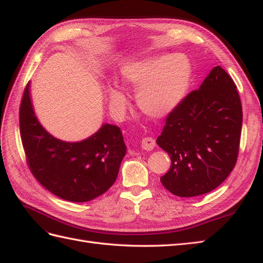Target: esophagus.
Masks as SVG:
<instances>
[{
    "label": "esophagus",
    "mask_w": 263,
    "mask_h": 263,
    "mask_svg": "<svg viewBox=\"0 0 263 263\" xmlns=\"http://www.w3.org/2000/svg\"><path fill=\"white\" fill-rule=\"evenodd\" d=\"M141 146H142V149L145 150V151L154 150V148L156 146L155 139L149 138V137L148 138H143L142 141H141Z\"/></svg>",
    "instance_id": "34e87169"
}]
</instances>
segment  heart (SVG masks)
I'll return each mask as SVG.
<instances>
[{
    "instance_id": "1",
    "label": "heart",
    "mask_w": 263,
    "mask_h": 263,
    "mask_svg": "<svg viewBox=\"0 0 263 263\" xmlns=\"http://www.w3.org/2000/svg\"><path fill=\"white\" fill-rule=\"evenodd\" d=\"M192 69L182 56L157 57L124 66L120 82L125 87H138L136 101L143 113L161 119L172 114L184 100L191 82ZM109 105L123 107L125 96L115 87L107 88Z\"/></svg>"
}]
</instances>
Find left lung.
Listing matches in <instances>:
<instances>
[{"instance_id": "1", "label": "left lung", "mask_w": 263, "mask_h": 263, "mask_svg": "<svg viewBox=\"0 0 263 263\" xmlns=\"http://www.w3.org/2000/svg\"><path fill=\"white\" fill-rule=\"evenodd\" d=\"M241 127L236 86L216 66L168 115L157 139L172 160L169 172L160 178L164 188L176 196L194 197L218 187L236 163Z\"/></svg>"}]
</instances>
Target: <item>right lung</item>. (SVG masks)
Returning <instances> with one entry per match:
<instances>
[{"label": "right lung", "mask_w": 263, "mask_h": 263, "mask_svg": "<svg viewBox=\"0 0 263 263\" xmlns=\"http://www.w3.org/2000/svg\"><path fill=\"white\" fill-rule=\"evenodd\" d=\"M20 134L29 168L47 191L84 203L105 193L117 179L126 145L120 127L103 124L82 141L54 138L35 117L30 83L20 107Z\"/></svg>", "instance_id": "add662e5"}]
</instances>
